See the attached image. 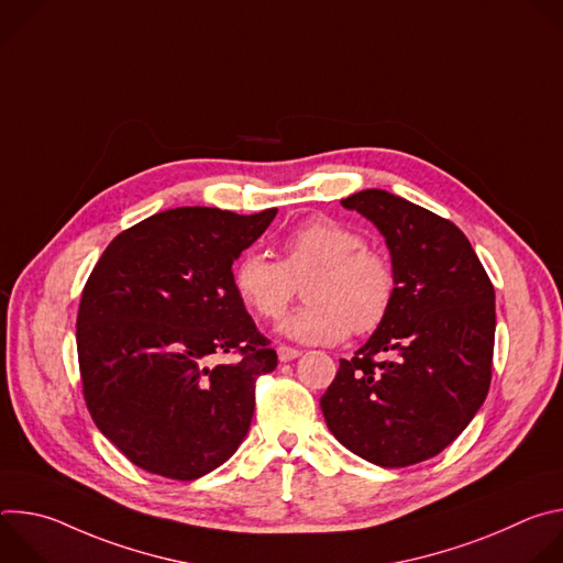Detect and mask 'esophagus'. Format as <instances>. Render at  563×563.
I'll list each match as a JSON object with an SVG mask.
<instances>
[{
	"mask_svg": "<svg viewBox=\"0 0 563 563\" xmlns=\"http://www.w3.org/2000/svg\"><path fill=\"white\" fill-rule=\"evenodd\" d=\"M278 358L283 361V363H287V361H294V358H298L300 356V350H296V347H289V345H278Z\"/></svg>",
	"mask_w": 563,
	"mask_h": 563,
	"instance_id": "obj_1",
	"label": "esophagus"
}]
</instances>
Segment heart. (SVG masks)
Listing matches in <instances>:
<instances>
[{"mask_svg": "<svg viewBox=\"0 0 563 563\" xmlns=\"http://www.w3.org/2000/svg\"><path fill=\"white\" fill-rule=\"evenodd\" d=\"M233 289L254 313L276 320L302 283L307 300L291 313L283 332L300 343H341L352 330L380 328L396 298L391 258L365 245V238L332 218H309L294 227L280 245V263L245 254L233 265Z\"/></svg>", "mask_w": 563, "mask_h": 563, "instance_id": "b5f03b06", "label": "heart"}]
</instances>
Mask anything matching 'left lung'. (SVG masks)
Returning a JSON list of instances; mask_svg holds the SVG:
<instances>
[{
  "instance_id": "8db88e82",
  "label": "left lung",
  "mask_w": 563,
  "mask_h": 563,
  "mask_svg": "<svg viewBox=\"0 0 563 563\" xmlns=\"http://www.w3.org/2000/svg\"><path fill=\"white\" fill-rule=\"evenodd\" d=\"M385 235L396 298L320 396L332 434L380 467L443 452L484 406L493 378L495 287L450 220L380 189L345 200ZM378 353L395 358L376 362Z\"/></svg>"
}]
</instances>
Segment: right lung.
<instances>
[{"label": "right lung", "mask_w": 563, "mask_h": 563, "mask_svg": "<svg viewBox=\"0 0 563 563\" xmlns=\"http://www.w3.org/2000/svg\"><path fill=\"white\" fill-rule=\"evenodd\" d=\"M276 209L159 211L122 233L77 309V361L100 432L137 467L194 481L250 432L256 380L276 350L233 289L231 265ZM233 353L235 364L211 366Z\"/></svg>", "instance_id": "right-lung-1"}]
</instances>
